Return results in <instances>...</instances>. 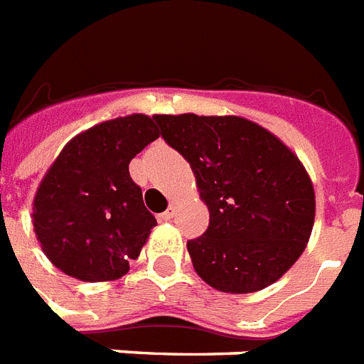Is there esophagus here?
<instances>
[{"label":"esophagus","instance_id":"obj_1","mask_svg":"<svg viewBox=\"0 0 364 364\" xmlns=\"http://www.w3.org/2000/svg\"><path fill=\"white\" fill-rule=\"evenodd\" d=\"M174 214H176V206H168L167 210L164 212V214H159V220H164V222H167V220H173Z\"/></svg>","mask_w":364,"mask_h":364}]
</instances>
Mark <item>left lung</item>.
Listing matches in <instances>:
<instances>
[{
    "instance_id": "left-lung-1",
    "label": "left lung",
    "mask_w": 364,
    "mask_h": 364,
    "mask_svg": "<svg viewBox=\"0 0 364 364\" xmlns=\"http://www.w3.org/2000/svg\"><path fill=\"white\" fill-rule=\"evenodd\" d=\"M168 146L196 174L210 212L188 240L197 274L218 291L274 284L304 252L316 197L299 158L264 127L238 116H156Z\"/></svg>"
}]
</instances>
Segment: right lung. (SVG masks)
<instances>
[{
  "mask_svg": "<svg viewBox=\"0 0 364 364\" xmlns=\"http://www.w3.org/2000/svg\"><path fill=\"white\" fill-rule=\"evenodd\" d=\"M156 116L103 122L67 142L33 200V229L46 257L84 282L120 278L156 218L133 182L129 161L159 136Z\"/></svg>",
  "mask_w": 364,
  "mask_h": 364,
  "instance_id": "right-lung-1",
  "label": "right lung"
}]
</instances>
